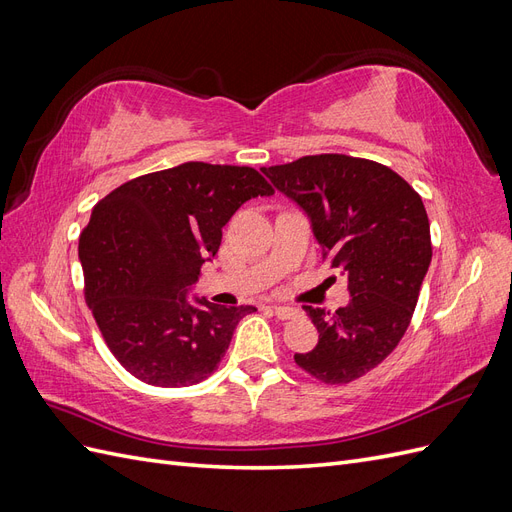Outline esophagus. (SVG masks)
I'll list each match as a JSON object with an SVG mask.
<instances>
[{
  "instance_id": "esophagus-1",
  "label": "esophagus",
  "mask_w": 512,
  "mask_h": 512,
  "mask_svg": "<svg viewBox=\"0 0 512 512\" xmlns=\"http://www.w3.org/2000/svg\"><path fill=\"white\" fill-rule=\"evenodd\" d=\"M271 309H273L275 316L280 318V320H292V318H297V316H299V309H297V307H288V305H273Z\"/></svg>"
}]
</instances>
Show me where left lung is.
<instances>
[{
    "instance_id": "obj_1",
    "label": "left lung",
    "mask_w": 512,
    "mask_h": 512,
    "mask_svg": "<svg viewBox=\"0 0 512 512\" xmlns=\"http://www.w3.org/2000/svg\"><path fill=\"white\" fill-rule=\"evenodd\" d=\"M262 173L309 215L322 258L348 277L346 307H303L320 335L294 363L324 384H348L378 367L412 320L431 262L423 200L389 166L344 153L305 156Z\"/></svg>"
}]
</instances>
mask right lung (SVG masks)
<instances>
[{
    "instance_id": "add662e5",
    "label": "right lung",
    "mask_w": 512,
    "mask_h": 512,
    "mask_svg": "<svg viewBox=\"0 0 512 512\" xmlns=\"http://www.w3.org/2000/svg\"><path fill=\"white\" fill-rule=\"evenodd\" d=\"M256 168L185 162L106 194L79 239L85 301L123 369L162 389L209 378L252 305L188 301L222 228L245 200L271 196Z\"/></svg>"
}]
</instances>
